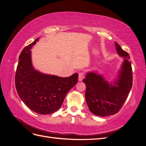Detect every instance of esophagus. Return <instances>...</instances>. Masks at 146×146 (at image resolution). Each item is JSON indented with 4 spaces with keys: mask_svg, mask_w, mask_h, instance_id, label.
Listing matches in <instances>:
<instances>
[{
    "mask_svg": "<svg viewBox=\"0 0 146 146\" xmlns=\"http://www.w3.org/2000/svg\"><path fill=\"white\" fill-rule=\"evenodd\" d=\"M84 78H85V76H84V74L82 72L78 74V80L79 81H82V80Z\"/></svg>",
    "mask_w": 146,
    "mask_h": 146,
    "instance_id": "1",
    "label": "esophagus"
}]
</instances>
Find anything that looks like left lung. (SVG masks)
<instances>
[{
    "label": "left lung",
    "mask_w": 146,
    "mask_h": 146,
    "mask_svg": "<svg viewBox=\"0 0 146 146\" xmlns=\"http://www.w3.org/2000/svg\"><path fill=\"white\" fill-rule=\"evenodd\" d=\"M117 54L124 57L118 79L110 84L101 75L94 72L86 74L83 82L86 85L85 99L90 111L98 116H109L117 113L129 96L133 82V73L128 53L115 44Z\"/></svg>",
    "instance_id": "8db88e82"
}]
</instances>
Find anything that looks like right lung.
<instances>
[{
	"instance_id": "add662e5",
	"label": "right lung",
	"mask_w": 146,
	"mask_h": 146,
	"mask_svg": "<svg viewBox=\"0 0 146 146\" xmlns=\"http://www.w3.org/2000/svg\"><path fill=\"white\" fill-rule=\"evenodd\" d=\"M38 38L24 47L19 58L15 85L19 96L33 111L49 114L58 110L70 90L78 82V74L69 77L46 75L35 70L31 61L32 46Z\"/></svg>"
}]
</instances>
